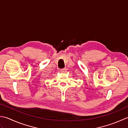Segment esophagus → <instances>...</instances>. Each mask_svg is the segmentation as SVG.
<instances>
[{
	"mask_svg": "<svg viewBox=\"0 0 128 128\" xmlns=\"http://www.w3.org/2000/svg\"><path fill=\"white\" fill-rule=\"evenodd\" d=\"M61 72L62 73H66L67 72V69L66 68H63V69H61Z\"/></svg>",
	"mask_w": 128,
	"mask_h": 128,
	"instance_id": "obj_1",
	"label": "esophagus"
}]
</instances>
